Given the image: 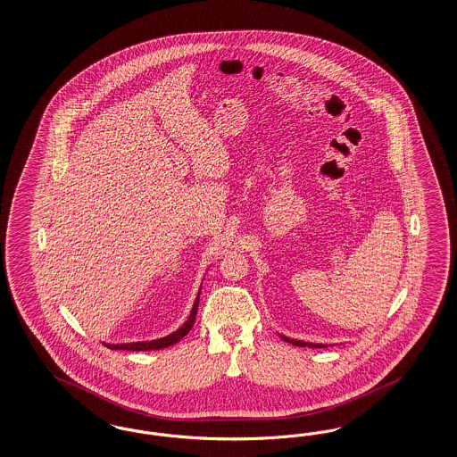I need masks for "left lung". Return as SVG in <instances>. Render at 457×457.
Wrapping results in <instances>:
<instances>
[{
	"label": "left lung",
	"instance_id": "1",
	"mask_svg": "<svg viewBox=\"0 0 457 457\" xmlns=\"http://www.w3.org/2000/svg\"><path fill=\"white\" fill-rule=\"evenodd\" d=\"M281 338L285 340V342H288L291 345L296 346H310V348H325L327 345H321V344H308V342H302V340H295V338H288V337H283L281 335Z\"/></svg>",
	"mask_w": 457,
	"mask_h": 457
}]
</instances>
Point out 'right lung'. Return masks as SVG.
Returning a JSON list of instances; mask_svg holds the SVG:
<instances>
[{"label": "right lung", "instance_id": "obj_1", "mask_svg": "<svg viewBox=\"0 0 457 457\" xmlns=\"http://www.w3.org/2000/svg\"><path fill=\"white\" fill-rule=\"evenodd\" d=\"M199 295L201 291L197 293V298L193 304V310H191V315L187 321L180 327L179 330H176L170 335H167L164 338H159V340H151V342H134V344H105L107 348L111 350H132V352H145V350H161V348H166V346L174 345L178 344L182 337H186L187 333L191 332L193 328L194 321H195V315H197V306H199Z\"/></svg>", "mask_w": 457, "mask_h": 457}]
</instances>
